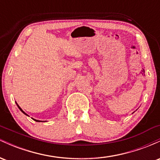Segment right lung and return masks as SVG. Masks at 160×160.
Returning <instances> with one entry per match:
<instances>
[{
    "mask_svg": "<svg viewBox=\"0 0 160 160\" xmlns=\"http://www.w3.org/2000/svg\"><path fill=\"white\" fill-rule=\"evenodd\" d=\"M16 104H17V106H18V108H19V110H20V111H21L22 112V113H24V114H25V115H26V116H28V114H27V113H25V112H24V111H22V108L19 107V104H18L17 103H16ZM32 119H33V118H32ZM33 120H35V121H36V122H44V121H40V120H35V119H33ZM45 122H46V121H45Z\"/></svg>",
    "mask_w": 160,
    "mask_h": 160,
    "instance_id": "add662e5",
    "label": "right lung"
}]
</instances>
